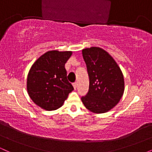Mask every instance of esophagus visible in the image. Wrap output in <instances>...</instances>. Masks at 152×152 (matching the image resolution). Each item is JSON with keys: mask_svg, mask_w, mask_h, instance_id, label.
Here are the masks:
<instances>
[{"mask_svg": "<svg viewBox=\"0 0 152 152\" xmlns=\"http://www.w3.org/2000/svg\"><path fill=\"white\" fill-rule=\"evenodd\" d=\"M73 86H74V89H76V88H77V86H78V83H76V82H75V83H73Z\"/></svg>", "mask_w": 152, "mask_h": 152, "instance_id": "34e87169", "label": "esophagus"}]
</instances>
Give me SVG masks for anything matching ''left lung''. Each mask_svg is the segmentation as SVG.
<instances>
[{
  "label": "left lung",
  "instance_id": "8db88e82",
  "mask_svg": "<svg viewBox=\"0 0 152 152\" xmlns=\"http://www.w3.org/2000/svg\"><path fill=\"white\" fill-rule=\"evenodd\" d=\"M82 55L89 77V88L81 101L92 112L105 113L114 108L123 95V74L114 58L102 48H85Z\"/></svg>",
  "mask_w": 152,
  "mask_h": 152
}]
</instances>
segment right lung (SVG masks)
I'll list each match as a JSON object with an SVG mask.
<instances>
[{
  "instance_id": "add662e5",
  "label": "right lung",
  "mask_w": 152,
  "mask_h": 152,
  "mask_svg": "<svg viewBox=\"0 0 152 152\" xmlns=\"http://www.w3.org/2000/svg\"><path fill=\"white\" fill-rule=\"evenodd\" d=\"M71 51L50 50L31 66L27 78V91L36 105L46 111L60 108L74 90L67 80L65 64Z\"/></svg>"
}]
</instances>
